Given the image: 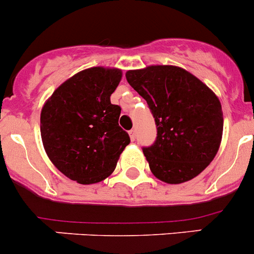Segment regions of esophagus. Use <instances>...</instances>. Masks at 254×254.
Returning <instances> with one entry per match:
<instances>
[{"label":"esophagus","mask_w":254,"mask_h":254,"mask_svg":"<svg viewBox=\"0 0 254 254\" xmlns=\"http://www.w3.org/2000/svg\"><path fill=\"white\" fill-rule=\"evenodd\" d=\"M129 135H130V139H131L132 141H134V140L136 139V130L131 129V130H130V131H129Z\"/></svg>","instance_id":"obj_1"}]
</instances>
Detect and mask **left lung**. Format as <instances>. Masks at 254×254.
Instances as JSON below:
<instances>
[{
	"instance_id": "8db88e82",
	"label": "left lung",
	"mask_w": 254,
	"mask_h": 254,
	"mask_svg": "<svg viewBox=\"0 0 254 254\" xmlns=\"http://www.w3.org/2000/svg\"><path fill=\"white\" fill-rule=\"evenodd\" d=\"M125 77L146 100L156 124V140L142 147L154 176L181 184L201 174L222 139V107L215 93L175 65L127 70Z\"/></svg>"
}]
</instances>
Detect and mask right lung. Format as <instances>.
Listing matches in <instances>:
<instances>
[{"mask_svg":"<svg viewBox=\"0 0 254 254\" xmlns=\"http://www.w3.org/2000/svg\"><path fill=\"white\" fill-rule=\"evenodd\" d=\"M122 79L117 68L93 67L59 85L41 112V136L54 166L73 181L97 184L117 167L130 137L110 103Z\"/></svg>","mask_w":254,"mask_h":254,"instance_id":"1","label":"right lung"}]
</instances>
